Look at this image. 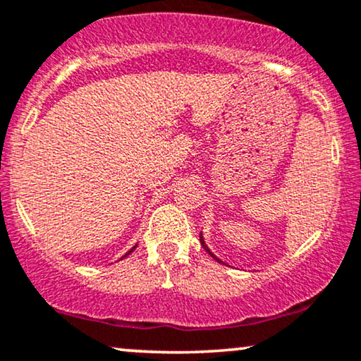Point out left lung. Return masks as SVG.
I'll return each instance as SVG.
<instances>
[{
  "instance_id": "8db88e82",
  "label": "left lung",
  "mask_w": 361,
  "mask_h": 361,
  "mask_svg": "<svg viewBox=\"0 0 361 361\" xmlns=\"http://www.w3.org/2000/svg\"><path fill=\"white\" fill-rule=\"evenodd\" d=\"M200 241H201V246H203V247H204V251H206V252H208L211 257H213V259H216V261H218V262H221V261H219V259H218V257H216V256H214V254L209 251V247H208V246H206V243H204V239H203V234H201V233H200Z\"/></svg>"
}]
</instances>
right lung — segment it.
Instances as JSON below:
<instances>
[{"label":"right lung","mask_w":361,"mask_h":361,"mask_svg":"<svg viewBox=\"0 0 361 361\" xmlns=\"http://www.w3.org/2000/svg\"><path fill=\"white\" fill-rule=\"evenodd\" d=\"M135 247H137V246H133V247L130 249V251H128L127 254H125V256H123V257H127V256H128V254H130V252H133V249H135ZM123 257H122V259H123Z\"/></svg>","instance_id":"1"}]
</instances>
